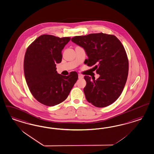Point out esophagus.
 Returning a JSON list of instances; mask_svg holds the SVG:
<instances>
[{"mask_svg": "<svg viewBox=\"0 0 154 154\" xmlns=\"http://www.w3.org/2000/svg\"><path fill=\"white\" fill-rule=\"evenodd\" d=\"M83 75H82V74H78V78H79V79H82V78H83Z\"/></svg>", "mask_w": 154, "mask_h": 154, "instance_id": "34e87169", "label": "esophagus"}]
</instances>
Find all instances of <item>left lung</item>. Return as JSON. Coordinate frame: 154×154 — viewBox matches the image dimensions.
Instances as JSON below:
<instances>
[{"label": "left lung", "instance_id": "obj_1", "mask_svg": "<svg viewBox=\"0 0 154 154\" xmlns=\"http://www.w3.org/2000/svg\"><path fill=\"white\" fill-rule=\"evenodd\" d=\"M71 41L84 49L88 57L84 63L100 75L96 80L84 76L87 100L97 107L110 105L121 95L127 80L129 63L123 44L115 35L102 32L76 36Z\"/></svg>", "mask_w": 154, "mask_h": 154}]
</instances>
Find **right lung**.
<instances>
[{"instance_id": "obj_1", "label": "right lung", "mask_w": 154, "mask_h": 154, "mask_svg": "<svg viewBox=\"0 0 154 154\" xmlns=\"http://www.w3.org/2000/svg\"><path fill=\"white\" fill-rule=\"evenodd\" d=\"M70 39L40 35L27 48L23 63L27 84L34 97L44 105L54 106L65 101L78 79L76 71L63 76L56 71L62 50Z\"/></svg>"}]
</instances>
